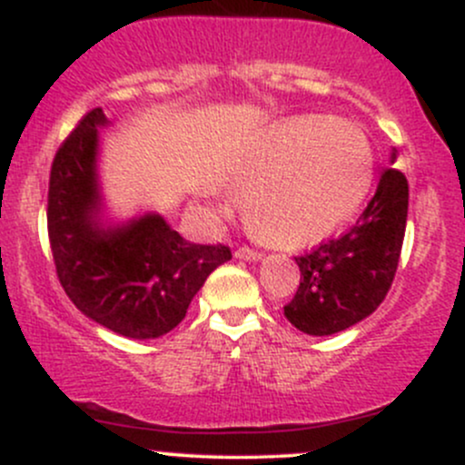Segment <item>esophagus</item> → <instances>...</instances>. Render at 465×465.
<instances>
[{"label":"esophagus","mask_w":465,"mask_h":465,"mask_svg":"<svg viewBox=\"0 0 465 465\" xmlns=\"http://www.w3.org/2000/svg\"><path fill=\"white\" fill-rule=\"evenodd\" d=\"M236 260H244V262H260L262 260V253L255 249H249V247H242L236 251Z\"/></svg>","instance_id":"obj_1"}]
</instances>
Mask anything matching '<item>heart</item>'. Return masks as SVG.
I'll list each match as a JSON object with an SVG mask.
<instances>
[{
	"instance_id": "1",
	"label": "heart",
	"mask_w": 465,
	"mask_h": 465,
	"mask_svg": "<svg viewBox=\"0 0 465 465\" xmlns=\"http://www.w3.org/2000/svg\"><path fill=\"white\" fill-rule=\"evenodd\" d=\"M373 179L365 133L350 122L297 117L244 148L227 183L244 192L249 232L266 244L303 249L339 232L359 212Z\"/></svg>"
}]
</instances>
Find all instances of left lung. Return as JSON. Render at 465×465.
Listing matches in <instances>:
<instances>
[{
  "mask_svg": "<svg viewBox=\"0 0 465 465\" xmlns=\"http://www.w3.org/2000/svg\"><path fill=\"white\" fill-rule=\"evenodd\" d=\"M389 162H396V148ZM407 212V177L387 168L376 194L348 233L295 258L302 282L284 306L288 322L306 334L330 336L370 317L396 275Z\"/></svg>",
  "mask_w": 465,
  "mask_h": 465,
  "instance_id": "obj_1",
  "label": "left lung"
}]
</instances>
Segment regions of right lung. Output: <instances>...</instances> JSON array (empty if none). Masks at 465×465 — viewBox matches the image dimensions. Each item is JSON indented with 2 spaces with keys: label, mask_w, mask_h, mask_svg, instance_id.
Returning a JSON list of instances; mask_svg holds the SVG:
<instances>
[{
  "label": "right lung",
  "mask_w": 465,
  "mask_h": 465,
  "mask_svg": "<svg viewBox=\"0 0 465 465\" xmlns=\"http://www.w3.org/2000/svg\"><path fill=\"white\" fill-rule=\"evenodd\" d=\"M103 109L89 111L58 148L47 192V233L56 275L84 317L129 339H159L177 328L225 244H194L157 212L104 218L98 177Z\"/></svg>",
  "instance_id": "right-lung-1"
}]
</instances>
